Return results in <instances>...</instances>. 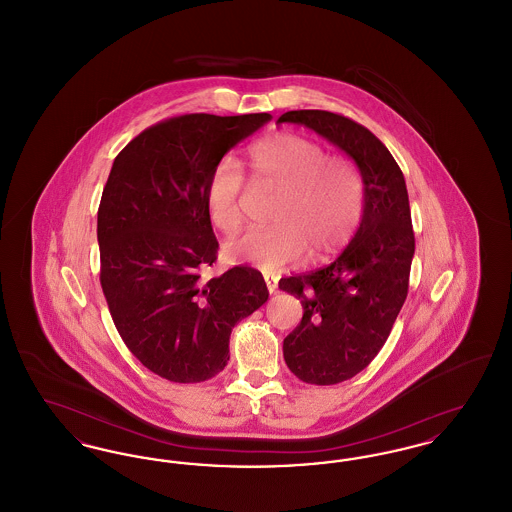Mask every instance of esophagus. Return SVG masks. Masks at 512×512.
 <instances>
[{
    "label": "esophagus",
    "mask_w": 512,
    "mask_h": 512,
    "mask_svg": "<svg viewBox=\"0 0 512 512\" xmlns=\"http://www.w3.org/2000/svg\"><path fill=\"white\" fill-rule=\"evenodd\" d=\"M265 282H267L268 292L274 293L278 290V284H276V280L272 276H265Z\"/></svg>",
    "instance_id": "34e87169"
}]
</instances>
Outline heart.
Segmentation results:
<instances>
[{
    "mask_svg": "<svg viewBox=\"0 0 512 512\" xmlns=\"http://www.w3.org/2000/svg\"><path fill=\"white\" fill-rule=\"evenodd\" d=\"M251 180L278 192L268 219L274 224L251 230L224 245L226 257L265 272L307 261L324 263L349 244L365 211V182L359 167L341 155H328L315 140L278 132L247 149ZM244 172L232 159H220L205 186L207 215L222 234L244 226Z\"/></svg>",
    "mask_w": 512,
    "mask_h": 512,
    "instance_id": "b5f03b06",
    "label": "heart"
}]
</instances>
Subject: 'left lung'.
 Here are the masks:
<instances>
[{
  "mask_svg": "<svg viewBox=\"0 0 512 512\" xmlns=\"http://www.w3.org/2000/svg\"><path fill=\"white\" fill-rule=\"evenodd\" d=\"M278 122L313 128L357 163L365 182L363 219L340 257L278 282L303 305L301 322L284 340L286 365L307 384L332 386L372 363L407 299L414 255L409 194L388 147L363 124L318 109L288 111Z\"/></svg>",
  "mask_w": 512,
  "mask_h": 512,
  "instance_id": "8db88e82",
  "label": "left lung"
}]
</instances>
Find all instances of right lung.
Masks as SVG:
<instances>
[{"instance_id": "1", "label": "right lung", "mask_w": 512, "mask_h": 512, "mask_svg": "<svg viewBox=\"0 0 512 512\" xmlns=\"http://www.w3.org/2000/svg\"><path fill=\"white\" fill-rule=\"evenodd\" d=\"M268 113L178 115L140 132L115 157L98 209L99 282L130 353L157 376L199 384L230 361L232 328L268 299L259 270L217 261L205 205L215 165Z\"/></svg>"}]
</instances>
